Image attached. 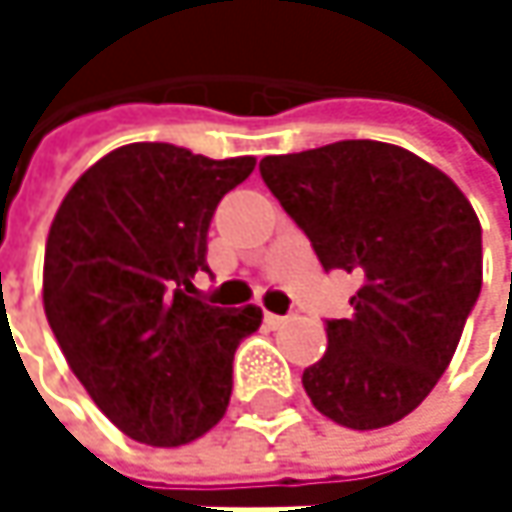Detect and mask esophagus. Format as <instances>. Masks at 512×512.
<instances>
[{"mask_svg":"<svg viewBox=\"0 0 512 512\" xmlns=\"http://www.w3.org/2000/svg\"><path fill=\"white\" fill-rule=\"evenodd\" d=\"M263 320H266V326H269V329H278V326H284V323H287V317H281V314H269V311L263 314Z\"/></svg>","mask_w":512,"mask_h":512,"instance_id":"obj_1","label":"esophagus"}]
</instances>
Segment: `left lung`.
Here are the masks:
<instances>
[{
    "instance_id": "1",
    "label": "left lung",
    "mask_w": 512,
    "mask_h": 512,
    "mask_svg": "<svg viewBox=\"0 0 512 512\" xmlns=\"http://www.w3.org/2000/svg\"><path fill=\"white\" fill-rule=\"evenodd\" d=\"M260 177L326 272H353V314L302 373L326 418L376 430L436 388L480 296V222L460 186L397 145L353 139L263 156Z\"/></svg>"
}]
</instances>
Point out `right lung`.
Segmentation results:
<instances>
[{"mask_svg": "<svg viewBox=\"0 0 512 512\" xmlns=\"http://www.w3.org/2000/svg\"><path fill=\"white\" fill-rule=\"evenodd\" d=\"M255 156L210 159L165 142L124 145L64 195L44 257V311L76 379L130 439L177 448L231 400L234 353L260 308L195 293L210 219Z\"/></svg>", "mask_w": 512, "mask_h": 512, "instance_id": "add662e5", "label": "right lung"}]
</instances>
